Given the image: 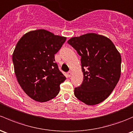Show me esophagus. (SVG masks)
I'll list each match as a JSON object with an SVG mask.
<instances>
[{
  "instance_id": "1",
  "label": "esophagus",
  "mask_w": 133,
  "mask_h": 133,
  "mask_svg": "<svg viewBox=\"0 0 133 133\" xmlns=\"http://www.w3.org/2000/svg\"><path fill=\"white\" fill-rule=\"evenodd\" d=\"M71 75H72V72H71V71H69V72H68V76H69V77H71Z\"/></svg>"
}]
</instances>
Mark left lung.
Masks as SVG:
<instances>
[{
	"instance_id": "1",
	"label": "left lung",
	"mask_w": 133,
	"mask_h": 133,
	"mask_svg": "<svg viewBox=\"0 0 133 133\" xmlns=\"http://www.w3.org/2000/svg\"><path fill=\"white\" fill-rule=\"evenodd\" d=\"M81 56L83 83L75 89L76 98L87 105L101 103L110 95L121 74V56L112 41L95 33L68 41Z\"/></svg>"
}]
</instances>
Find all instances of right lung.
<instances>
[{
  "label": "right lung",
  "mask_w": 133,
  "mask_h": 133,
  "mask_svg": "<svg viewBox=\"0 0 133 133\" xmlns=\"http://www.w3.org/2000/svg\"><path fill=\"white\" fill-rule=\"evenodd\" d=\"M65 40V37L39 29L26 33L16 44L12 57L15 75L32 99L46 102L58 95L66 78L58 69L55 54Z\"/></svg>",
  "instance_id": "add662e5"
}]
</instances>
